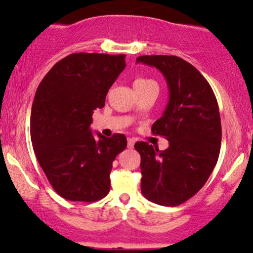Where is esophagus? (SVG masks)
Returning <instances> with one entry per match:
<instances>
[{"instance_id":"obj_1","label":"esophagus","mask_w":253,"mask_h":253,"mask_svg":"<svg viewBox=\"0 0 253 253\" xmlns=\"http://www.w3.org/2000/svg\"><path fill=\"white\" fill-rule=\"evenodd\" d=\"M134 143H136V139H134V138H128V139H127V145H128V148H133Z\"/></svg>"}]
</instances>
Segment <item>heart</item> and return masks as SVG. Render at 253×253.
Here are the masks:
<instances>
[{
	"mask_svg": "<svg viewBox=\"0 0 253 253\" xmlns=\"http://www.w3.org/2000/svg\"><path fill=\"white\" fill-rule=\"evenodd\" d=\"M150 84H157V83H155V81H153V79L150 78H137L136 81H134L133 85L134 88H141V86L150 85Z\"/></svg>",
	"mask_w": 253,
	"mask_h": 253,
	"instance_id": "obj_1",
	"label": "heart"
}]
</instances>
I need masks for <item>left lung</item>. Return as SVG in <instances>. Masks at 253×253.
I'll use <instances>...</instances> for the list:
<instances>
[{
  "label": "left lung",
  "mask_w": 253,
  "mask_h": 253,
  "mask_svg": "<svg viewBox=\"0 0 253 253\" xmlns=\"http://www.w3.org/2000/svg\"><path fill=\"white\" fill-rule=\"evenodd\" d=\"M137 62L158 68L169 86V103L152 132L169 141L159 150L137 142L141 154V190L160 206H180L196 195L211 176L220 152L219 106L207 79L177 56H139Z\"/></svg>",
  "instance_id": "obj_1"
}]
</instances>
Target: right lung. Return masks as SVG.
<instances>
[{
  "label": "right lung",
  "mask_w": 253,
  "mask_h": 253,
  "mask_svg": "<svg viewBox=\"0 0 253 253\" xmlns=\"http://www.w3.org/2000/svg\"><path fill=\"white\" fill-rule=\"evenodd\" d=\"M126 55L71 53L46 73L35 93L30 138L53 190L73 202H96L110 191L116 155L125 134L106 138L90 131L94 111L105 105L110 86L124 71Z\"/></svg>",
  "instance_id": "right-lung-1"
}]
</instances>
